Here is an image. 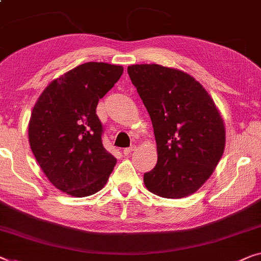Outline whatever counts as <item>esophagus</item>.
<instances>
[{"label":"esophagus","mask_w":261,"mask_h":261,"mask_svg":"<svg viewBox=\"0 0 261 261\" xmlns=\"http://www.w3.org/2000/svg\"><path fill=\"white\" fill-rule=\"evenodd\" d=\"M135 150V146H132V147H128V148H124L123 149V154L124 155H129V154Z\"/></svg>","instance_id":"34e87169"}]
</instances>
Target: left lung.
<instances>
[{"mask_svg":"<svg viewBox=\"0 0 261 261\" xmlns=\"http://www.w3.org/2000/svg\"><path fill=\"white\" fill-rule=\"evenodd\" d=\"M148 112L156 141L158 162L143 182L161 198L195 193L212 175L224 154L222 116L207 90L190 74L160 65L127 68Z\"/></svg>","mask_w":261,"mask_h":261,"instance_id":"8db88e82","label":"left lung"}]
</instances>
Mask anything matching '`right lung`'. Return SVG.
<instances>
[{
  "instance_id": "right-lung-1",
  "label": "right lung",
  "mask_w": 261,
  "mask_h": 261,
  "mask_svg": "<svg viewBox=\"0 0 261 261\" xmlns=\"http://www.w3.org/2000/svg\"><path fill=\"white\" fill-rule=\"evenodd\" d=\"M122 73V66L82 63L53 80L34 106L30 148L47 179L68 195L96 193L114 169L116 159L103 147L96 107Z\"/></svg>"
}]
</instances>
